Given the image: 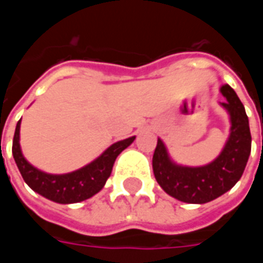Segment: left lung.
<instances>
[{
	"label": "left lung",
	"instance_id": "1",
	"mask_svg": "<svg viewBox=\"0 0 263 263\" xmlns=\"http://www.w3.org/2000/svg\"><path fill=\"white\" fill-rule=\"evenodd\" d=\"M226 101L220 103L230 115V137L221 154L204 166H182L167 154L158 138L152 167L156 182L166 193L183 203L204 204L231 190L241 179L251 155V131L245 108L228 84L220 87Z\"/></svg>",
	"mask_w": 263,
	"mask_h": 263
}]
</instances>
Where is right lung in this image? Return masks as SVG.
Segmentation results:
<instances>
[{"instance_id": "add662e5", "label": "right lung", "mask_w": 263, "mask_h": 263, "mask_svg": "<svg viewBox=\"0 0 263 263\" xmlns=\"http://www.w3.org/2000/svg\"><path fill=\"white\" fill-rule=\"evenodd\" d=\"M20 129L21 120L16 124L12 141V155L21 175L33 192L59 204L80 203L97 194L111 175L117 156L135 139L131 137L112 143L97 159L77 171L65 175H50L36 169L25 159L21 151Z\"/></svg>"}]
</instances>
